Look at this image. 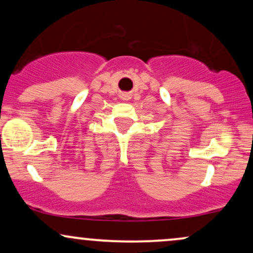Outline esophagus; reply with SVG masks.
<instances>
[{
  "instance_id": "obj_1",
  "label": "esophagus",
  "mask_w": 253,
  "mask_h": 253,
  "mask_svg": "<svg viewBox=\"0 0 253 253\" xmlns=\"http://www.w3.org/2000/svg\"><path fill=\"white\" fill-rule=\"evenodd\" d=\"M123 100H128V96L127 95H123Z\"/></svg>"
}]
</instances>
